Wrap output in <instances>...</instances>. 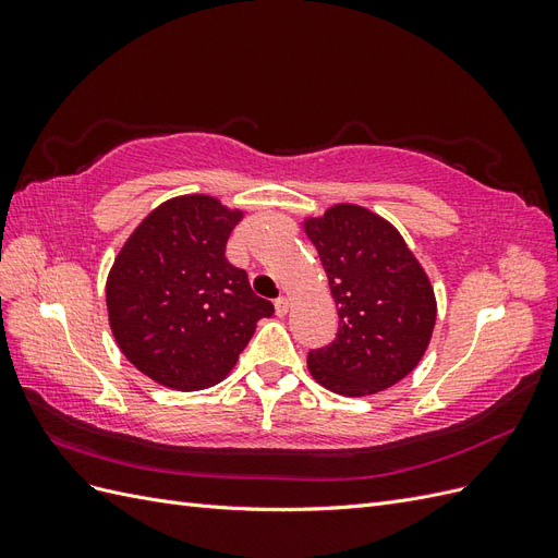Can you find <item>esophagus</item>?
<instances>
[{"label":"esophagus","instance_id":"1","mask_svg":"<svg viewBox=\"0 0 558 558\" xmlns=\"http://www.w3.org/2000/svg\"><path fill=\"white\" fill-rule=\"evenodd\" d=\"M275 310H277V316H286L289 314V310H291V302H289V298H277V302H275Z\"/></svg>","mask_w":558,"mask_h":558}]
</instances>
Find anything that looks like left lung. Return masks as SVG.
Returning a JSON list of instances; mask_svg holds the SVG:
<instances>
[{"instance_id":"8db88e82","label":"left lung","mask_w":558,"mask_h":558,"mask_svg":"<svg viewBox=\"0 0 558 558\" xmlns=\"http://www.w3.org/2000/svg\"><path fill=\"white\" fill-rule=\"evenodd\" d=\"M340 316L335 340L312 349V377L332 393L359 398L398 384L430 342L437 305L430 281L400 232L359 205L307 218Z\"/></svg>"}]
</instances>
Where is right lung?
<instances>
[{"instance_id":"obj_1","label":"right lung","mask_w":558,"mask_h":558,"mask_svg":"<svg viewBox=\"0 0 558 558\" xmlns=\"http://www.w3.org/2000/svg\"><path fill=\"white\" fill-rule=\"evenodd\" d=\"M242 211L209 195L167 199L118 253L107 279L109 326L125 359L154 381L199 391L238 363L275 314L226 258Z\"/></svg>"}]
</instances>
